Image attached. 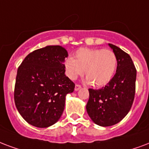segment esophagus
<instances>
[{
	"label": "esophagus",
	"mask_w": 149,
	"mask_h": 149,
	"mask_svg": "<svg viewBox=\"0 0 149 149\" xmlns=\"http://www.w3.org/2000/svg\"><path fill=\"white\" fill-rule=\"evenodd\" d=\"M81 88V86L79 84H76V86H75V91H79V89Z\"/></svg>",
	"instance_id": "obj_1"
}]
</instances>
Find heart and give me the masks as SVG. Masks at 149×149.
Instances as JSON below:
<instances>
[{"mask_svg":"<svg viewBox=\"0 0 149 149\" xmlns=\"http://www.w3.org/2000/svg\"><path fill=\"white\" fill-rule=\"evenodd\" d=\"M117 66V58L109 49L81 47L75 53V58L69 57L64 61L65 72L75 80L85 70L87 81L95 87L105 86L111 81Z\"/></svg>","mask_w":149,"mask_h":149,"instance_id":"obj_1","label":"heart"}]
</instances>
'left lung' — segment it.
Wrapping results in <instances>:
<instances>
[{
  "label": "left lung",
  "mask_w": 149,
  "mask_h": 149,
  "mask_svg": "<svg viewBox=\"0 0 149 149\" xmlns=\"http://www.w3.org/2000/svg\"><path fill=\"white\" fill-rule=\"evenodd\" d=\"M117 58L114 77L101 89H89L87 112L92 121L102 127L120 122L127 115L135 95L137 70L131 58L116 45L109 44Z\"/></svg>",
  "instance_id": "1"
}]
</instances>
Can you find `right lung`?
<instances>
[{
	"label": "right lung",
	"instance_id": "right-lung-1",
	"mask_svg": "<svg viewBox=\"0 0 149 149\" xmlns=\"http://www.w3.org/2000/svg\"><path fill=\"white\" fill-rule=\"evenodd\" d=\"M68 52L59 45L35 50L19 65L15 85V106L28 123L48 127L59 120L65 96L75 84L65 75Z\"/></svg>",
	"mask_w": 149,
	"mask_h": 149
}]
</instances>
